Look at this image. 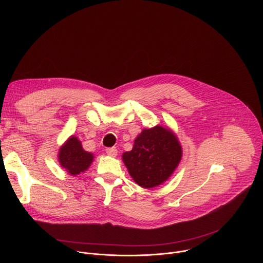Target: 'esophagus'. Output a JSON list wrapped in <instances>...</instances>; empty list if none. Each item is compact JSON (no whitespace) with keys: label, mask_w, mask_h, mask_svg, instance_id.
<instances>
[{"label":"esophagus","mask_w":263,"mask_h":263,"mask_svg":"<svg viewBox=\"0 0 263 263\" xmlns=\"http://www.w3.org/2000/svg\"><path fill=\"white\" fill-rule=\"evenodd\" d=\"M106 153H107V155H109L111 157H116L118 155V148L117 147H107Z\"/></svg>","instance_id":"obj_1"}]
</instances>
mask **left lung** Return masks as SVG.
Returning a JSON list of instances; mask_svg holds the SVG:
<instances>
[{"mask_svg":"<svg viewBox=\"0 0 263 263\" xmlns=\"http://www.w3.org/2000/svg\"><path fill=\"white\" fill-rule=\"evenodd\" d=\"M182 156L176 136L165 128L144 129L134 141L123 160L133 180L144 189H152L166 181Z\"/></svg>","mask_w":263,"mask_h":263,"instance_id":"left-lung-1","label":"left lung"}]
</instances>
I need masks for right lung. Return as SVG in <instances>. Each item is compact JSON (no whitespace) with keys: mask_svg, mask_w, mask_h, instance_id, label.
I'll list each match as a JSON object with an SVG mask.
<instances>
[{"mask_svg":"<svg viewBox=\"0 0 263 263\" xmlns=\"http://www.w3.org/2000/svg\"><path fill=\"white\" fill-rule=\"evenodd\" d=\"M58 159L61 166L68 174L76 176L88 168L93 156L91 153L84 151L78 138L71 136L61 146Z\"/></svg>","mask_w":263,"mask_h":263,"instance_id":"obj_1","label":"right lung"}]
</instances>
